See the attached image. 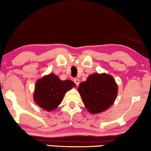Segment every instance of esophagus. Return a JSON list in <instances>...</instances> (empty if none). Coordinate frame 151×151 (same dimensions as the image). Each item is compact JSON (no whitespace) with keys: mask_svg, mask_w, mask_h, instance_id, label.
I'll return each mask as SVG.
<instances>
[{"mask_svg":"<svg viewBox=\"0 0 151 151\" xmlns=\"http://www.w3.org/2000/svg\"><path fill=\"white\" fill-rule=\"evenodd\" d=\"M73 82H75L76 86H78L79 83H80V80H79L78 78H75L73 79Z\"/></svg>","mask_w":151,"mask_h":151,"instance_id":"34e87169","label":"esophagus"}]
</instances>
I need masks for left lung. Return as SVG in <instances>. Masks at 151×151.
<instances>
[{"label": "left lung", "instance_id": "1", "mask_svg": "<svg viewBox=\"0 0 151 151\" xmlns=\"http://www.w3.org/2000/svg\"><path fill=\"white\" fill-rule=\"evenodd\" d=\"M79 93L83 104L92 114L106 111L114 103L117 95V85L112 76L105 73H93L80 83Z\"/></svg>", "mask_w": 151, "mask_h": 151}]
</instances>
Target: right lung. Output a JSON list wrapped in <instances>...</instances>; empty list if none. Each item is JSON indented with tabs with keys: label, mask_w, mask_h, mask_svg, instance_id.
<instances>
[{
	"label": "right lung",
	"mask_w": 151,
	"mask_h": 151,
	"mask_svg": "<svg viewBox=\"0 0 151 151\" xmlns=\"http://www.w3.org/2000/svg\"><path fill=\"white\" fill-rule=\"evenodd\" d=\"M76 84L73 81L61 80L54 73H50L37 81L34 93L35 103L47 111H54L67 92Z\"/></svg>",
	"instance_id": "right-lung-1"
}]
</instances>
